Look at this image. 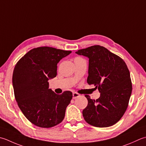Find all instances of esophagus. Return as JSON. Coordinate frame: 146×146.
I'll return each instance as SVG.
<instances>
[{
	"instance_id": "1",
	"label": "esophagus",
	"mask_w": 146,
	"mask_h": 146,
	"mask_svg": "<svg viewBox=\"0 0 146 146\" xmlns=\"http://www.w3.org/2000/svg\"><path fill=\"white\" fill-rule=\"evenodd\" d=\"M80 96V94H78L77 92H73V99H76L77 98H78Z\"/></svg>"
}]
</instances>
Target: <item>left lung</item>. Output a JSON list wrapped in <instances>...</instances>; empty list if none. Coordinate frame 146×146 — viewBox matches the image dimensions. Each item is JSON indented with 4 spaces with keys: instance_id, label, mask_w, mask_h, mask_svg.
<instances>
[{
    "instance_id": "obj_1",
    "label": "left lung",
    "mask_w": 146,
    "mask_h": 146,
    "mask_svg": "<svg viewBox=\"0 0 146 146\" xmlns=\"http://www.w3.org/2000/svg\"><path fill=\"white\" fill-rule=\"evenodd\" d=\"M76 54L88 60L87 83L101 93L99 98L88 100L83 116L88 124L108 127L116 123L124 115L132 90L130 71L125 61L106 48L94 45L78 50Z\"/></svg>"
}]
</instances>
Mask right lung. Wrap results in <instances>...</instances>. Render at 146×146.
<instances>
[{
    "instance_id": "right-lung-1",
    "label": "right lung",
    "mask_w": 146,
    "mask_h": 146,
    "mask_svg": "<svg viewBox=\"0 0 146 146\" xmlns=\"http://www.w3.org/2000/svg\"><path fill=\"white\" fill-rule=\"evenodd\" d=\"M71 52L49 47L30 50L14 67L13 85L19 109L31 123L50 128L60 123L72 99L70 91L56 94L48 88L57 75V64Z\"/></svg>"
}]
</instances>
